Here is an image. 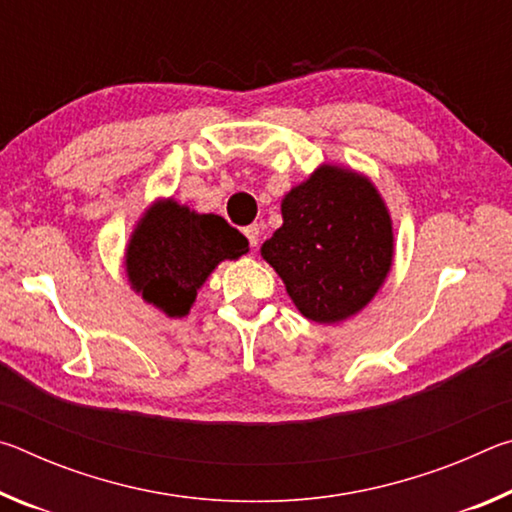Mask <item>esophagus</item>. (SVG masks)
<instances>
[{
	"label": "esophagus",
	"instance_id": "34e87169",
	"mask_svg": "<svg viewBox=\"0 0 512 512\" xmlns=\"http://www.w3.org/2000/svg\"><path fill=\"white\" fill-rule=\"evenodd\" d=\"M244 235H246V239H248L250 248H257V244H259V225H257V223H253V225H246V228H244Z\"/></svg>",
	"mask_w": 512,
	"mask_h": 512
}]
</instances>
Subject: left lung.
<instances>
[{"label":"left lung","instance_id":"left-lung-1","mask_svg":"<svg viewBox=\"0 0 512 512\" xmlns=\"http://www.w3.org/2000/svg\"><path fill=\"white\" fill-rule=\"evenodd\" d=\"M282 228L264 241L271 264L302 316L339 323L375 296L391 268L393 228L366 178L320 167L282 201Z\"/></svg>","mask_w":512,"mask_h":512}]
</instances>
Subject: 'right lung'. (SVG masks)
I'll return each mask as SVG.
<instances>
[{"instance_id": "right-lung-1", "label": "right lung", "mask_w": 512, "mask_h": 512, "mask_svg": "<svg viewBox=\"0 0 512 512\" xmlns=\"http://www.w3.org/2000/svg\"><path fill=\"white\" fill-rule=\"evenodd\" d=\"M248 253V239L216 214L167 201L153 205L128 244L133 289L169 316H185L205 277L223 259Z\"/></svg>"}]
</instances>
